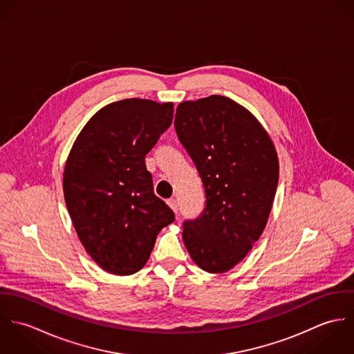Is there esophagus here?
I'll return each instance as SVG.
<instances>
[{
	"label": "esophagus",
	"instance_id": "1",
	"mask_svg": "<svg viewBox=\"0 0 354 354\" xmlns=\"http://www.w3.org/2000/svg\"><path fill=\"white\" fill-rule=\"evenodd\" d=\"M167 204L170 205V208H171L174 212H177V211H178V204H177V201H176V199H169V201H167Z\"/></svg>",
	"mask_w": 354,
	"mask_h": 354
}]
</instances>
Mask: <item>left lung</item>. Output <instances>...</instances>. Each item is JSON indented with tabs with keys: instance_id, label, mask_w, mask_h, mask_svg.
I'll return each instance as SVG.
<instances>
[{
	"instance_id": "obj_1",
	"label": "left lung",
	"mask_w": 354,
	"mask_h": 354,
	"mask_svg": "<svg viewBox=\"0 0 354 354\" xmlns=\"http://www.w3.org/2000/svg\"><path fill=\"white\" fill-rule=\"evenodd\" d=\"M174 128L205 194L202 214L184 221V244L204 271L226 272L266 227L279 176L275 147L247 109L222 95L180 103Z\"/></svg>"
}]
</instances>
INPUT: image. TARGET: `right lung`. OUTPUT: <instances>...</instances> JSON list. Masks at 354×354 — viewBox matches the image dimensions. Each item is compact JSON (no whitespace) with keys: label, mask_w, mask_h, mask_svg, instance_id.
<instances>
[{"label":"right lung","mask_w":354,"mask_h":354,"mask_svg":"<svg viewBox=\"0 0 354 354\" xmlns=\"http://www.w3.org/2000/svg\"><path fill=\"white\" fill-rule=\"evenodd\" d=\"M173 103L131 98L101 109L86 124L64 170V196L87 253L114 275L147 263L174 212L155 196L145 158L171 125Z\"/></svg>","instance_id":"right-lung-1"}]
</instances>
